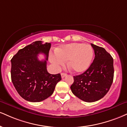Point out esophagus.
I'll list each match as a JSON object with an SVG mask.
<instances>
[{
  "instance_id": "obj_1",
  "label": "esophagus",
  "mask_w": 127,
  "mask_h": 127,
  "mask_svg": "<svg viewBox=\"0 0 127 127\" xmlns=\"http://www.w3.org/2000/svg\"><path fill=\"white\" fill-rule=\"evenodd\" d=\"M61 76H62V78H64V77H65V76H67V74L65 73H62V74H61Z\"/></svg>"
}]
</instances>
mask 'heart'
Returning <instances> with one entry per match:
<instances>
[{
	"label": "heart",
	"mask_w": 127,
	"mask_h": 127,
	"mask_svg": "<svg viewBox=\"0 0 127 127\" xmlns=\"http://www.w3.org/2000/svg\"><path fill=\"white\" fill-rule=\"evenodd\" d=\"M56 55L51 56V62L57 66H63L67 62V68L74 73L85 71L92 61L94 51L89 45L71 43L56 50Z\"/></svg>",
	"instance_id": "heart-1"
}]
</instances>
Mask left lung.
I'll return each instance as SVG.
<instances>
[{
    "instance_id": "8db88e82",
    "label": "left lung",
    "mask_w": 127,
    "mask_h": 127,
    "mask_svg": "<svg viewBox=\"0 0 127 127\" xmlns=\"http://www.w3.org/2000/svg\"><path fill=\"white\" fill-rule=\"evenodd\" d=\"M95 57L88 69L74 76L70 86L76 96L86 102L102 99L109 91L114 79V60L102 47L91 44Z\"/></svg>"
}]
</instances>
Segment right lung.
I'll return each mask as SVG.
<instances>
[{"mask_svg":"<svg viewBox=\"0 0 127 127\" xmlns=\"http://www.w3.org/2000/svg\"><path fill=\"white\" fill-rule=\"evenodd\" d=\"M50 48V43L35 41L19 50L11 59L12 82L19 95L28 101L38 102L48 98L62 80L60 73L51 74L47 71ZM39 54H44L46 60L39 61Z\"/></svg>","mask_w":127,"mask_h":127,"instance_id":"add662e5","label":"right lung"}]
</instances>
